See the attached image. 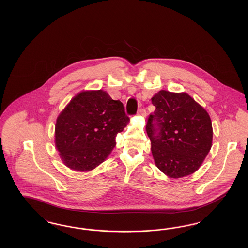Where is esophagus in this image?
<instances>
[{
    "label": "esophagus",
    "instance_id": "obj_1",
    "mask_svg": "<svg viewBox=\"0 0 248 248\" xmlns=\"http://www.w3.org/2000/svg\"><path fill=\"white\" fill-rule=\"evenodd\" d=\"M138 113L140 114V115H142V116H146V113H147V111H146V109L145 108H140L139 109V111H138Z\"/></svg>",
    "mask_w": 248,
    "mask_h": 248
}]
</instances>
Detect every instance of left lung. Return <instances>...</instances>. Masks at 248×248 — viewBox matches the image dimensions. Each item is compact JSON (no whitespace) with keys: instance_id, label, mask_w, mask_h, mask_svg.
<instances>
[{"instance_id":"8db88e82","label":"left lung","mask_w":248,"mask_h":248,"mask_svg":"<svg viewBox=\"0 0 248 248\" xmlns=\"http://www.w3.org/2000/svg\"><path fill=\"white\" fill-rule=\"evenodd\" d=\"M155 106L146 124L157 167L178 178L195 172L212 146L211 119L186 93L161 90L152 98Z\"/></svg>"}]
</instances>
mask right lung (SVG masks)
<instances>
[{"label": "right lung", "mask_w": 248, "mask_h": 248, "mask_svg": "<svg viewBox=\"0 0 248 248\" xmlns=\"http://www.w3.org/2000/svg\"><path fill=\"white\" fill-rule=\"evenodd\" d=\"M128 121L124 104L105 91L77 94L56 124V146L62 161L77 171L96 167L115 147V138Z\"/></svg>", "instance_id": "obj_1"}]
</instances>
